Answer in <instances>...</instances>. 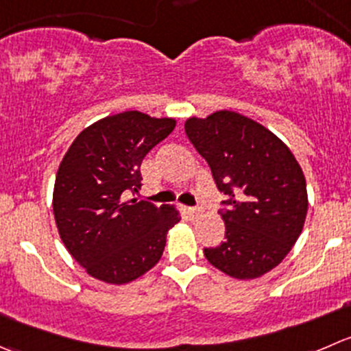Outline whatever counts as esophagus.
Segmentation results:
<instances>
[{
  "instance_id": "esophagus-1",
  "label": "esophagus",
  "mask_w": 351,
  "mask_h": 351,
  "mask_svg": "<svg viewBox=\"0 0 351 351\" xmlns=\"http://www.w3.org/2000/svg\"><path fill=\"white\" fill-rule=\"evenodd\" d=\"M186 214H189L192 219H195V217L200 214V207H186Z\"/></svg>"
}]
</instances>
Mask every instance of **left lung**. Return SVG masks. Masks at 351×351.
Here are the masks:
<instances>
[{
	"label": "left lung",
	"instance_id": "obj_1",
	"mask_svg": "<svg viewBox=\"0 0 351 351\" xmlns=\"http://www.w3.org/2000/svg\"><path fill=\"white\" fill-rule=\"evenodd\" d=\"M185 134L224 195V241L204 248V255L237 280L266 274L291 250L307 216V185L297 159L273 132L233 111L190 118Z\"/></svg>",
	"mask_w": 351,
	"mask_h": 351
}]
</instances>
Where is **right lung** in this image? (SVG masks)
<instances>
[{"mask_svg":"<svg viewBox=\"0 0 351 351\" xmlns=\"http://www.w3.org/2000/svg\"><path fill=\"white\" fill-rule=\"evenodd\" d=\"M175 125L171 118L125 111L85 128L64 154L54 183V219L64 247L90 276L123 285L161 258L178 210L127 199L141 190L145 154Z\"/></svg>","mask_w":351,"mask_h":351,"instance_id":"right-lung-1","label":"right lung"}]
</instances>
